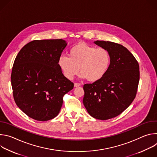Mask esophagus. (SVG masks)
Returning a JSON list of instances; mask_svg holds the SVG:
<instances>
[{"label": "esophagus", "mask_w": 157, "mask_h": 157, "mask_svg": "<svg viewBox=\"0 0 157 157\" xmlns=\"http://www.w3.org/2000/svg\"><path fill=\"white\" fill-rule=\"evenodd\" d=\"M81 84L80 83H78V82H75V87H79L80 86Z\"/></svg>", "instance_id": "esophagus-1"}]
</instances>
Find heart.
<instances>
[{"mask_svg": "<svg viewBox=\"0 0 157 157\" xmlns=\"http://www.w3.org/2000/svg\"><path fill=\"white\" fill-rule=\"evenodd\" d=\"M110 63V56L108 51L102 48L79 42L71 47L68 56H61L58 65L64 76L72 79L79 70L81 77L90 82L102 79L107 73Z\"/></svg>", "mask_w": 157, "mask_h": 157, "instance_id": "heart-1", "label": "heart"}]
</instances>
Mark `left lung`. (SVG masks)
<instances>
[{"instance_id":"8db88e82","label":"left lung","mask_w":157,"mask_h":157,"mask_svg":"<svg viewBox=\"0 0 157 157\" xmlns=\"http://www.w3.org/2000/svg\"><path fill=\"white\" fill-rule=\"evenodd\" d=\"M94 43L108 51L110 63L105 76L83 86V104L89 115L99 120L115 117L135 99L140 79L139 63L122 44L97 40Z\"/></svg>"}]
</instances>
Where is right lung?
<instances>
[{
    "instance_id": "add662e5",
    "label": "right lung",
    "mask_w": 157,
    "mask_h": 157,
    "mask_svg": "<svg viewBox=\"0 0 157 157\" xmlns=\"http://www.w3.org/2000/svg\"><path fill=\"white\" fill-rule=\"evenodd\" d=\"M66 45L62 39L33 40L15 58L11 74L13 99L32 119L47 121L56 117L64 95L74 87L58 65Z\"/></svg>"
}]
</instances>
